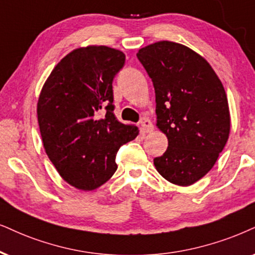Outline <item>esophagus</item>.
Listing matches in <instances>:
<instances>
[{
    "mask_svg": "<svg viewBox=\"0 0 255 255\" xmlns=\"http://www.w3.org/2000/svg\"><path fill=\"white\" fill-rule=\"evenodd\" d=\"M140 127H141V130H142L143 133H150V131H153V124H151L149 119H147V118L141 119Z\"/></svg>",
    "mask_w": 255,
    "mask_h": 255,
    "instance_id": "34e87169",
    "label": "esophagus"
}]
</instances>
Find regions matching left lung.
I'll use <instances>...</instances> for the list:
<instances>
[{"instance_id":"obj_1","label":"left lung","mask_w":255,"mask_h":255,"mask_svg":"<svg viewBox=\"0 0 255 255\" xmlns=\"http://www.w3.org/2000/svg\"><path fill=\"white\" fill-rule=\"evenodd\" d=\"M136 56L155 89L156 127L168 140L154 166L167 181L191 186L213 168L230 136L224 86L211 64L181 43L155 42Z\"/></svg>"}]
</instances>
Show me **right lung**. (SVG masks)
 <instances>
[{
  "label": "right lung",
  "instance_id": "add662e5",
  "mask_svg": "<svg viewBox=\"0 0 255 255\" xmlns=\"http://www.w3.org/2000/svg\"><path fill=\"white\" fill-rule=\"evenodd\" d=\"M125 60L107 46L76 48L51 70L38 96L44 150L61 178L81 191L107 182L118 169V149L138 135L136 126L113 113V79Z\"/></svg>",
  "mask_w": 255,
  "mask_h": 255
}]
</instances>
